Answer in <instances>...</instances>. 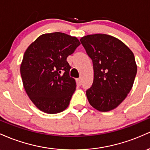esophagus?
Here are the masks:
<instances>
[{"label": "esophagus", "mask_w": 150, "mask_h": 150, "mask_svg": "<svg viewBox=\"0 0 150 150\" xmlns=\"http://www.w3.org/2000/svg\"><path fill=\"white\" fill-rule=\"evenodd\" d=\"M76 82H77V83L79 84V85H81V84L82 83V79L81 78H79V79H76Z\"/></svg>", "instance_id": "1"}]
</instances>
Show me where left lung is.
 Wrapping results in <instances>:
<instances>
[{
	"label": "left lung",
	"instance_id": "8db88e82",
	"mask_svg": "<svg viewBox=\"0 0 150 150\" xmlns=\"http://www.w3.org/2000/svg\"><path fill=\"white\" fill-rule=\"evenodd\" d=\"M80 41L93 64V83L86 91L89 103L100 112L113 110L133 86L137 69L134 54L111 35H89Z\"/></svg>",
	"mask_w": 150,
	"mask_h": 150
}]
</instances>
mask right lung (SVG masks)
I'll list each match as a JSON object with an SVG mask.
<instances>
[{
    "instance_id": "1",
    "label": "right lung",
    "mask_w": 150,
    "mask_h": 150,
    "mask_svg": "<svg viewBox=\"0 0 150 150\" xmlns=\"http://www.w3.org/2000/svg\"><path fill=\"white\" fill-rule=\"evenodd\" d=\"M80 44L76 37L57 32L40 35L25 51L21 64L23 86L41 111L59 113L69 105L76 84L67 58Z\"/></svg>"
}]
</instances>
